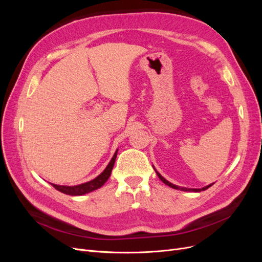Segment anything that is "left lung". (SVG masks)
Wrapping results in <instances>:
<instances>
[{"instance_id":"left-lung-1","label":"left lung","mask_w":262,"mask_h":262,"mask_svg":"<svg viewBox=\"0 0 262 262\" xmlns=\"http://www.w3.org/2000/svg\"><path fill=\"white\" fill-rule=\"evenodd\" d=\"M156 173H157V176H158V178H160L165 185H167V186H169V187H171V188H173V189H180V190H184V191H195V192H200V191H204V190H207L208 188H210L213 184H211V185H209V186H207V187H203L202 189H187V188H179V187H177V186H175V185H172V184H170L169 181H167L166 180L164 177H162L161 176V173H158L157 171H156Z\"/></svg>"}]
</instances>
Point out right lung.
<instances>
[{
  "mask_svg": "<svg viewBox=\"0 0 262 262\" xmlns=\"http://www.w3.org/2000/svg\"><path fill=\"white\" fill-rule=\"evenodd\" d=\"M117 152H118V149L116 150L115 155L113 156L112 161H110V163L108 164L106 169L95 179H93L89 182H85V184L78 185V186H72V187L59 186V185H53V184H51V185L55 189H57L58 191H60L62 193L69 194V195H82V194H85V193H89L91 191H94V190H96V189L100 188L102 185H104L105 182L108 180V178L110 177V173H112V170H113L114 165H115L116 157H117Z\"/></svg>",
  "mask_w": 262,
  "mask_h": 262,
  "instance_id": "right-lung-1",
  "label": "right lung"
}]
</instances>
